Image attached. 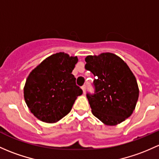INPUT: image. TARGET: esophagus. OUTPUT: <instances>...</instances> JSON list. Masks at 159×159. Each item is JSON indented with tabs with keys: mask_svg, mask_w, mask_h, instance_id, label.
Returning a JSON list of instances; mask_svg holds the SVG:
<instances>
[{
	"mask_svg": "<svg viewBox=\"0 0 159 159\" xmlns=\"http://www.w3.org/2000/svg\"><path fill=\"white\" fill-rule=\"evenodd\" d=\"M81 88H82V90H83V93H85V91H86V88H87V86L86 85H83L82 87H81Z\"/></svg>",
	"mask_w": 159,
	"mask_h": 159,
	"instance_id": "1",
	"label": "esophagus"
}]
</instances>
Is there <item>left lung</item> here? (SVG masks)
Listing matches in <instances>:
<instances>
[{
	"instance_id": "1",
	"label": "left lung",
	"mask_w": 159,
	"mask_h": 159,
	"mask_svg": "<svg viewBox=\"0 0 159 159\" xmlns=\"http://www.w3.org/2000/svg\"><path fill=\"white\" fill-rule=\"evenodd\" d=\"M85 61V69L95 77L94 93H87L93 116L108 126L117 125L129 117L139 91L136 77L126 63L110 52L88 56Z\"/></svg>"
}]
</instances>
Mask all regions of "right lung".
<instances>
[{
  "instance_id": "obj_1",
  "label": "right lung",
  "mask_w": 159,
  "mask_h": 159,
  "mask_svg": "<svg viewBox=\"0 0 159 159\" xmlns=\"http://www.w3.org/2000/svg\"><path fill=\"white\" fill-rule=\"evenodd\" d=\"M78 59L64 52L52 55L31 71L23 88L31 113L46 123H56L66 116L83 91L71 74Z\"/></svg>"
}]
</instances>
